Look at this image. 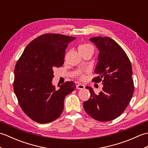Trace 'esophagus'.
Masks as SVG:
<instances>
[{
    "label": "esophagus",
    "mask_w": 148,
    "mask_h": 148,
    "mask_svg": "<svg viewBox=\"0 0 148 148\" xmlns=\"http://www.w3.org/2000/svg\"><path fill=\"white\" fill-rule=\"evenodd\" d=\"M76 88L78 90H83L84 88V86L82 84H78L76 85Z\"/></svg>",
    "instance_id": "esophagus-1"
}]
</instances>
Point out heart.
Returning a JSON list of instances; mask_svg holds the SVG:
<instances>
[{
  "label": "heart",
  "mask_w": 148,
  "mask_h": 148,
  "mask_svg": "<svg viewBox=\"0 0 148 148\" xmlns=\"http://www.w3.org/2000/svg\"><path fill=\"white\" fill-rule=\"evenodd\" d=\"M78 49H79V51L81 52H83V51H93V47L92 45H90L89 43H84V44H81L78 47ZM81 78L82 79L83 78V76H81Z\"/></svg>",
  "instance_id": "1"
}]
</instances>
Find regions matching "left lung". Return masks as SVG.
<instances>
[{"label": "left lung", "instance_id": "8db88e82", "mask_svg": "<svg viewBox=\"0 0 148 148\" xmlns=\"http://www.w3.org/2000/svg\"><path fill=\"white\" fill-rule=\"evenodd\" d=\"M90 40L99 51L93 82L102 81V91L96 95L87 86L90 98L83 103L84 111L100 121H111L121 115L132 97L134 86L132 68L121 47L108 37H95Z\"/></svg>", "mask_w": 148, "mask_h": 148}]
</instances>
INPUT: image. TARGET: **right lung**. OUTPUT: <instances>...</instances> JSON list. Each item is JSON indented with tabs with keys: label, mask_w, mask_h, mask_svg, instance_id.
I'll list each match as a JSON object with an SVG mask.
<instances>
[{
	"label": "right lung",
	"mask_w": 148,
	"mask_h": 148,
	"mask_svg": "<svg viewBox=\"0 0 148 148\" xmlns=\"http://www.w3.org/2000/svg\"><path fill=\"white\" fill-rule=\"evenodd\" d=\"M75 37L45 34L31 41L14 68V91L23 112L32 120L48 123L61 115L66 95L76 89L67 81L58 90L53 85L55 68L64 63L65 49Z\"/></svg>",
	"instance_id": "add662e5"
}]
</instances>
